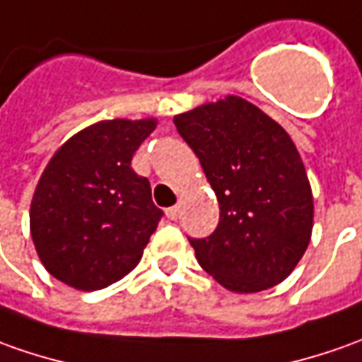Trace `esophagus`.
<instances>
[{
	"instance_id": "obj_1",
	"label": "esophagus",
	"mask_w": 362,
	"mask_h": 362,
	"mask_svg": "<svg viewBox=\"0 0 362 362\" xmlns=\"http://www.w3.org/2000/svg\"><path fill=\"white\" fill-rule=\"evenodd\" d=\"M166 216L170 218V220H178V216H180V206H172L166 210Z\"/></svg>"
}]
</instances>
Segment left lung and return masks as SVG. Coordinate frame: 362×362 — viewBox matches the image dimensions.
Wrapping results in <instances>:
<instances>
[{
  "label": "left lung",
  "mask_w": 362,
  "mask_h": 362,
  "mask_svg": "<svg viewBox=\"0 0 362 362\" xmlns=\"http://www.w3.org/2000/svg\"><path fill=\"white\" fill-rule=\"evenodd\" d=\"M220 204V223L190 240L206 274L233 293L287 279L313 232V192L287 130L235 95L174 117Z\"/></svg>",
  "instance_id": "8db88e82"
}]
</instances>
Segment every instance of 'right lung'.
Segmentation results:
<instances>
[{
	"instance_id": "add662e5",
	"label": "right lung",
	"mask_w": 362,
	"mask_h": 362,
	"mask_svg": "<svg viewBox=\"0 0 362 362\" xmlns=\"http://www.w3.org/2000/svg\"><path fill=\"white\" fill-rule=\"evenodd\" d=\"M158 120L95 122L65 140L37 182L29 230L41 264L78 291L130 274L158 228L150 182L130 168Z\"/></svg>"
}]
</instances>
